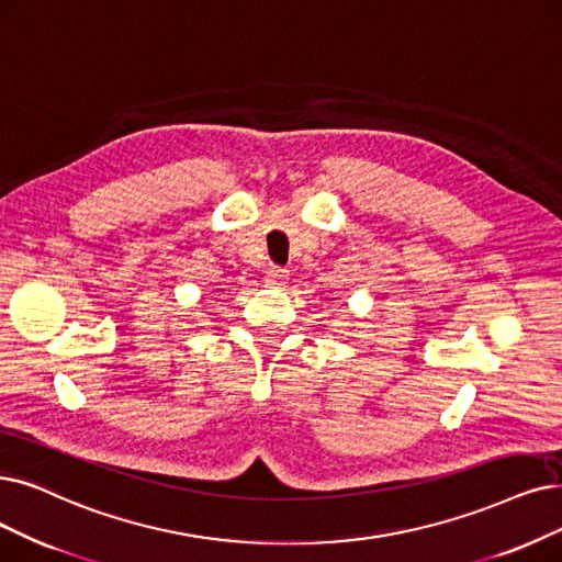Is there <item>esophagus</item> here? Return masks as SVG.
<instances>
[{"label": "esophagus", "mask_w": 562, "mask_h": 562, "mask_svg": "<svg viewBox=\"0 0 562 562\" xmlns=\"http://www.w3.org/2000/svg\"><path fill=\"white\" fill-rule=\"evenodd\" d=\"M285 279H288V269H281V267H269L265 274V281L269 285H281Z\"/></svg>", "instance_id": "obj_1"}]
</instances>
